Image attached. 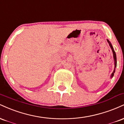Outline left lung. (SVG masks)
<instances>
[{"instance_id":"8db88e82","label":"left lung","mask_w":124,"mask_h":124,"mask_svg":"<svg viewBox=\"0 0 124 124\" xmlns=\"http://www.w3.org/2000/svg\"><path fill=\"white\" fill-rule=\"evenodd\" d=\"M107 41H108V43H109V46H110V48H111V49H112V53H113V56H114V59L115 68H116V52H115L113 48H112V45H111V44L110 42H109V41L108 40V39H107ZM114 72H115V70H114L113 73H112V75H111V78H112V76H114Z\"/></svg>"}]
</instances>
